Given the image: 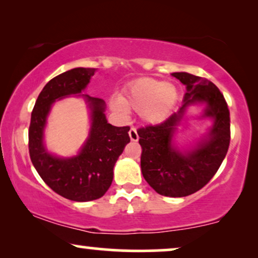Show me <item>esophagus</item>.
Returning a JSON list of instances; mask_svg holds the SVG:
<instances>
[{"label": "esophagus", "instance_id": "obj_1", "mask_svg": "<svg viewBox=\"0 0 258 258\" xmlns=\"http://www.w3.org/2000/svg\"><path fill=\"white\" fill-rule=\"evenodd\" d=\"M129 137L133 142H137L139 141V134H137V130L135 128H132L129 130Z\"/></svg>", "mask_w": 258, "mask_h": 258}]
</instances>
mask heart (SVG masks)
Returning <instances> with one entry per match:
<instances>
[{
	"label": "heart",
	"mask_w": 258,
	"mask_h": 258,
	"mask_svg": "<svg viewBox=\"0 0 258 258\" xmlns=\"http://www.w3.org/2000/svg\"><path fill=\"white\" fill-rule=\"evenodd\" d=\"M177 98V89L172 84L143 79L133 83L114 105L117 109L124 107L141 112L150 123H160L171 114Z\"/></svg>",
	"instance_id": "heart-1"
}]
</instances>
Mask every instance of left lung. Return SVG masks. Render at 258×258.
<instances>
[{"label": "left lung", "instance_id": "left-lung-1", "mask_svg": "<svg viewBox=\"0 0 258 258\" xmlns=\"http://www.w3.org/2000/svg\"><path fill=\"white\" fill-rule=\"evenodd\" d=\"M186 87L183 105L160 124L137 130L142 147L143 177L160 195L184 197L202 189L221 167L230 143V112L223 94L213 82L188 73H172ZM206 104L204 117L214 124L206 139L194 150L182 153L172 144V136L191 104Z\"/></svg>", "mask_w": 258, "mask_h": 258}]
</instances>
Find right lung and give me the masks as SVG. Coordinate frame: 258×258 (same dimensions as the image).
I'll return each mask as SVG.
<instances>
[{
    "instance_id": "1",
    "label": "right lung",
    "mask_w": 258,
    "mask_h": 258,
    "mask_svg": "<svg viewBox=\"0 0 258 258\" xmlns=\"http://www.w3.org/2000/svg\"><path fill=\"white\" fill-rule=\"evenodd\" d=\"M95 72V68H74L49 81L38 95L29 125V155L38 175L56 194L75 202L97 200L107 192L116 161L130 142L129 126L108 123L104 101L82 94L90 109L91 128L79 155L59 158L45 149L43 130L52 103L82 93Z\"/></svg>"
}]
</instances>
